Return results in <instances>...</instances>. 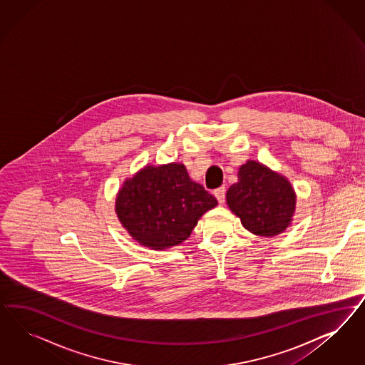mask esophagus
<instances>
[{"label": "esophagus", "mask_w": 365, "mask_h": 365, "mask_svg": "<svg viewBox=\"0 0 365 365\" xmlns=\"http://www.w3.org/2000/svg\"><path fill=\"white\" fill-rule=\"evenodd\" d=\"M225 192H226V188L225 187L217 188V190L214 191V195H215V198L218 199L220 205H222V203L225 202Z\"/></svg>", "instance_id": "1"}]
</instances>
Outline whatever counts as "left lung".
<instances>
[{"instance_id": "1", "label": "left lung", "mask_w": 365, "mask_h": 365, "mask_svg": "<svg viewBox=\"0 0 365 365\" xmlns=\"http://www.w3.org/2000/svg\"><path fill=\"white\" fill-rule=\"evenodd\" d=\"M226 203L246 230L274 237L293 221L297 195L287 177L259 162L247 160L238 170V182L227 190Z\"/></svg>"}]
</instances>
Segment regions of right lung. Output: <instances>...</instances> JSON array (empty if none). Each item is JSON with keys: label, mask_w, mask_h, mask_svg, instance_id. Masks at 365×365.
Masks as SVG:
<instances>
[{"label": "right lung", "mask_w": 365, "mask_h": 365, "mask_svg": "<svg viewBox=\"0 0 365 365\" xmlns=\"http://www.w3.org/2000/svg\"><path fill=\"white\" fill-rule=\"evenodd\" d=\"M218 205L188 177L183 163L147 165L127 178L116 194L115 212L133 241L166 250L186 241L200 217Z\"/></svg>", "instance_id": "add662e5"}]
</instances>
